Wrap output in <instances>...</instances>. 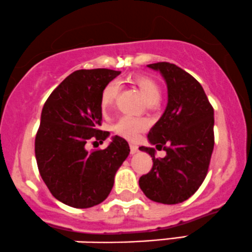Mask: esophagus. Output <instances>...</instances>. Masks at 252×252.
<instances>
[{
	"mask_svg": "<svg viewBox=\"0 0 252 252\" xmlns=\"http://www.w3.org/2000/svg\"><path fill=\"white\" fill-rule=\"evenodd\" d=\"M137 151H139V147L136 145H134V143H130V153L135 154L137 153Z\"/></svg>",
	"mask_w": 252,
	"mask_h": 252,
	"instance_id": "1",
	"label": "esophagus"
}]
</instances>
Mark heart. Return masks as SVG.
<instances>
[{
    "label": "heart",
    "instance_id": "b5f03b06",
    "mask_svg": "<svg viewBox=\"0 0 252 252\" xmlns=\"http://www.w3.org/2000/svg\"><path fill=\"white\" fill-rule=\"evenodd\" d=\"M132 82L137 86L141 94L148 104H156L159 101L160 96H161V90L156 80L149 76L136 75L132 77ZM118 92H120V85L116 81L109 82L105 86L100 95L101 110H106L111 106ZM147 121L142 120V118L123 116L113 124V131L126 140H135L137 139L141 132L147 129Z\"/></svg>",
    "mask_w": 252,
    "mask_h": 252
}]
</instances>
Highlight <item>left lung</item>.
Listing matches in <instances>:
<instances>
[{
	"instance_id": "1",
	"label": "left lung",
	"mask_w": 252,
	"mask_h": 252,
	"mask_svg": "<svg viewBox=\"0 0 252 252\" xmlns=\"http://www.w3.org/2000/svg\"><path fill=\"white\" fill-rule=\"evenodd\" d=\"M159 70L167 85L168 103L164 115L149 130L148 140L164 148L166 157L151 154L153 167L140 177L143 193L154 202L176 204L197 191L208 173L214 148V110L202 86L189 73L167 62L148 64Z\"/></svg>"
}]
</instances>
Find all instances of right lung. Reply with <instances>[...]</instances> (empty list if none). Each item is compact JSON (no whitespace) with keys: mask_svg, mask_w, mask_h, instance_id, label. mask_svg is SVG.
Instances as JSON below:
<instances>
[{"mask_svg":"<svg viewBox=\"0 0 252 252\" xmlns=\"http://www.w3.org/2000/svg\"><path fill=\"white\" fill-rule=\"evenodd\" d=\"M121 71L81 69L52 91L41 111L34 141L39 173L55 198L74 208H90L109 196L115 175L129 156L128 142L113 137L105 149L88 151V141H103L100 95Z\"/></svg>","mask_w":252,"mask_h":252,"instance_id":"1","label":"right lung"}]
</instances>
